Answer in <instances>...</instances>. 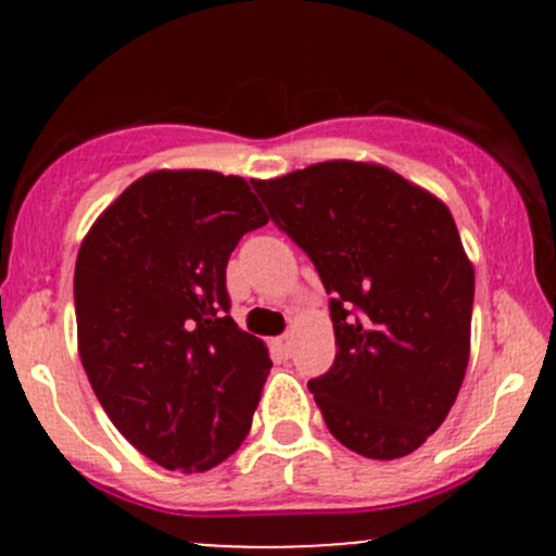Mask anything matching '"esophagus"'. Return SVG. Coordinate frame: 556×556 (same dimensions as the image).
Wrapping results in <instances>:
<instances>
[{"label":"esophagus","mask_w":556,"mask_h":556,"mask_svg":"<svg viewBox=\"0 0 556 556\" xmlns=\"http://www.w3.org/2000/svg\"><path fill=\"white\" fill-rule=\"evenodd\" d=\"M292 348H295V342H292V334H282V337H277V340H274V350H277L282 358H290Z\"/></svg>","instance_id":"obj_1"}]
</instances>
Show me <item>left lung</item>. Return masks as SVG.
Segmentation results:
<instances>
[{"label": "left lung", "mask_w": 556, "mask_h": 556, "mask_svg": "<svg viewBox=\"0 0 556 556\" xmlns=\"http://www.w3.org/2000/svg\"><path fill=\"white\" fill-rule=\"evenodd\" d=\"M251 182L331 295L334 366L308 381L331 437L371 460L410 455L444 424L470 358L473 264L450 208L374 162Z\"/></svg>", "instance_id": "8db88e82"}]
</instances>
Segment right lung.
Instances as JSON below:
<instances>
[{"label": "right lung", "mask_w": 556, "mask_h": 556, "mask_svg": "<svg viewBox=\"0 0 556 556\" xmlns=\"http://www.w3.org/2000/svg\"><path fill=\"white\" fill-rule=\"evenodd\" d=\"M266 222L238 175L154 169L80 242V363L117 431L162 468L212 470L251 431L271 358L229 316L225 271Z\"/></svg>", "instance_id": "obj_1"}]
</instances>
